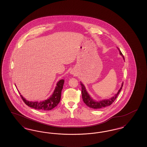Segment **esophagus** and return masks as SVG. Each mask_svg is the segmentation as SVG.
<instances>
[{
  "label": "esophagus",
  "instance_id": "obj_1",
  "mask_svg": "<svg viewBox=\"0 0 147 147\" xmlns=\"http://www.w3.org/2000/svg\"><path fill=\"white\" fill-rule=\"evenodd\" d=\"M70 73H71V74H73V75H75V74H76V72H75L74 70H71V71H70Z\"/></svg>",
  "mask_w": 147,
  "mask_h": 147
}]
</instances>
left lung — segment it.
Segmentation results:
<instances>
[{"mask_svg": "<svg viewBox=\"0 0 147 147\" xmlns=\"http://www.w3.org/2000/svg\"><path fill=\"white\" fill-rule=\"evenodd\" d=\"M119 51L120 55L123 57V58L125 60V58H124L122 52L120 51L119 49ZM123 83H122L121 88L119 89L117 93L114 96H113V97L109 98V99H106V100L105 99V100H102L101 101H96L90 97L89 94L88 93V92L86 90L85 86L82 82H80V85L82 86V95L83 100L84 103L87 105L88 107L92 108V109H101V108H104V107H106L107 106H109L111 105L112 103L114 102V101L116 99L119 92L121 91L122 88V86H123Z\"/></svg>", "mask_w": 147, "mask_h": 147, "instance_id": "left-lung-1", "label": "left lung"}]
</instances>
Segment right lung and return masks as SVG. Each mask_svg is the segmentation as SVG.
<instances>
[{
  "mask_svg": "<svg viewBox=\"0 0 147 147\" xmlns=\"http://www.w3.org/2000/svg\"><path fill=\"white\" fill-rule=\"evenodd\" d=\"M64 82V80L63 79L60 80L57 83L55 91L51 96L47 100L42 101H29L28 100H26L25 98H23L21 95H20V96L22 100L25 103V104L30 107L41 111L51 110L57 106L60 102L61 98V92L63 89Z\"/></svg>",
  "mask_w": 147,
  "mask_h": 147,
  "instance_id": "add662e5",
  "label": "right lung"
}]
</instances>
